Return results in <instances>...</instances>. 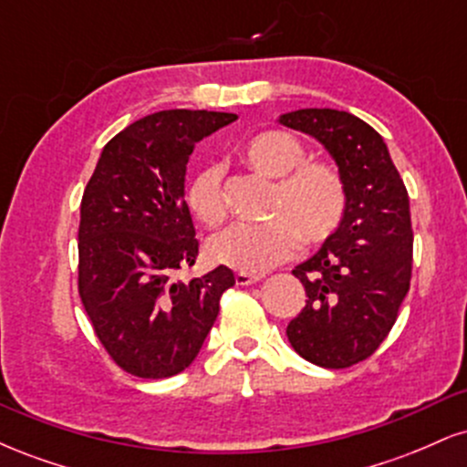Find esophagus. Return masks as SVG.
Returning a JSON list of instances; mask_svg holds the SVG:
<instances>
[{
	"instance_id": "obj_1",
	"label": "esophagus",
	"mask_w": 467,
	"mask_h": 467,
	"mask_svg": "<svg viewBox=\"0 0 467 467\" xmlns=\"http://www.w3.org/2000/svg\"><path fill=\"white\" fill-rule=\"evenodd\" d=\"M264 275H250V272H237L234 275V281H237V285H252V283L261 281Z\"/></svg>"
}]
</instances>
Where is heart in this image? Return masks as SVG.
Segmentation results:
<instances>
[{"label": "heart", "mask_w": 467, "mask_h": 467, "mask_svg": "<svg viewBox=\"0 0 467 467\" xmlns=\"http://www.w3.org/2000/svg\"><path fill=\"white\" fill-rule=\"evenodd\" d=\"M305 155L296 138L278 130L259 131L244 142V162L264 178L276 180L270 200L272 222L261 226L234 223L215 234L208 241L213 264L259 275L289 259L298 239L316 248L334 237L347 211L345 180L334 164L305 160ZM222 180V166L208 164L186 191L191 213L206 226H219L226 219Z\"/></svg>", "instance_id": "heart-1"}]
</instances>
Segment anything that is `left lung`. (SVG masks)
Wrapping results in <instances>:
<instances>
[{
	"instance_id": "1",
	"label": "left lung",
	"mask_w": 467,
	"mask_h": 467,
	"mask_svg": "<svg viewBox=\"0 0 467 467\" xmlns=\"http://www.w3.org/2000/svg\"><path fill=\"white\" fill-rule=\"evenodd\" d=\"M278 122L323 144L347 186L340 228L292 270L307 301L287 325V340L307 362L347 368L382 345L409 294V192L382 136L349 111L298 109Z\"/></svg>"
}]
</instances>
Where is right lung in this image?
<instances>
[{
    "label": "right lung",
    "mask_w": 467,
    "mask_h": 467,
    "mask_svg": "<svg viewBox=\"0 0 467 467\" xmlns=\"http://www.w3.org/2000/svg\"><path fill=\"white\" fill-rule=\"evenodd\" d=\"M237 114L166 109L144 116L105 144L80 202L78 294L92 327L122 371L162 379L200 353L234 285L219 265L191 281L173 272L192 265L200 244L184 175L195 142Z\"/></svg>",
    "instance_id": "obj_1"
}]
</instances>
